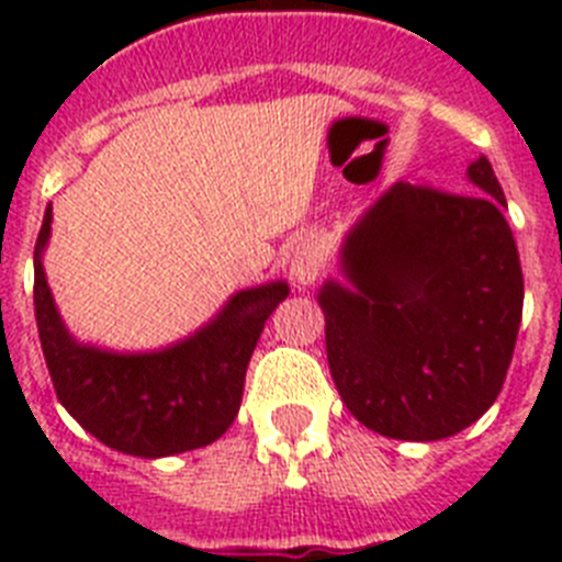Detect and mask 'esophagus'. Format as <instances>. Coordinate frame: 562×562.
I'll use <instances>...</instances> for the list:
<instances>
[{"label": "esophagus", "mask_w": 562, "mask_h": 562, "mask_svg": "<svg viewBox=\"0 0 562 562\" xmlns=\"http://www.w3.org/2000/svg\"><path fill=\"white\" fill-rule=\"evenodd\" d=\"M290 270L297 284H312L321 276V270H324V250H321L315 238H304V241H297L292 247Z\"/></svg>", "instance_id": "obj_1"}]
</instances>
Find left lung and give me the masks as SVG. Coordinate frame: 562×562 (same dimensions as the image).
I'll list each match as a JSON object with an SVG mask.
<instances>
[{
  "mask_svg": "<svg viewBox=\"0 0 562 562\" xmlns=\"http://www.w3.org/2000/svg\"><path fill=\"white\" fill-rule=\"evenodd\" d=\"M479 193L396 182L340 250L326 281V357L357 422L402 441H436L486 414L513 362L524 272L493 166L467 168Z\"/></svg>",
  "mask_w": 562,
  "mask_h": 562,
  "instance_id": "left-lung-1",
  "label": "left lung"
}]
</instances>
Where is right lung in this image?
I'll use <instances>...</instances> for the list:
<instances>
[{
	"mask_svg": "<svg viewBox=\"0 0 562 562\" xmlns=\"http://www.w3.org/2000/svg\"><path fill=\"white\" fill-rule=\"evenodd\" d=\"M53 207L44 211L33 256L38 340L58 402L106 448L162 459L205 448L233 425L247 362L267 317L290 295L286 281L231 295L202 329L157 351H109L78 342L64 326L44 276Z\"/></svg>",
	"mask_w": 562,
	"mask_h": 562,
	"instance_id": "add662e5",
	"label": "right lung"
}]
</instances>
